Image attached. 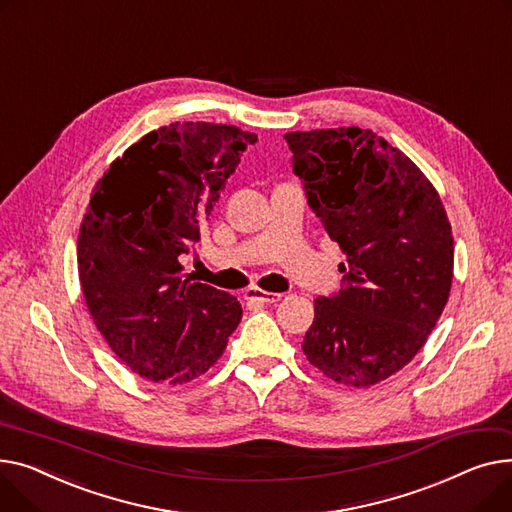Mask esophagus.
Returning a JSON list of instances; mask_svg holds the SVG:
<instances>
[{"mask_svg":"<svg viewBox=\"0 0 512 512\" xmlns=\"http://www.w3.org/2000/svg\"><path fill=\"white\" fill-rule=\"evenodd\" d=\"M281 293H270V291H262V289H248L246 291V299H250V302H258V304H277L281 302Z\"/></svg>","mask_w":512,"mask_h":512,"instance_id":"1","label":"esophagus"}]
</instances>
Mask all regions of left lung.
I'll return each mask as SVG.
<instances>
[{
	"mask_svg": "<svg viewBox=\"0 0 512 512\" xmlns=\"http://www.w3.org/2000/svg\"><path fill=\"white\" fill-rule=\"evenodd\" d=\"M308 206L347 262L341 289L314 302L308 362L370 386L424 347L453 283V233L426 175L372 130L285 134Z\"/></svg>",
	"mask_w": 512,
	"mask_h": 512,
	"instance_id": "8db88e82",
	"label": "left lung"
}]
</instances>
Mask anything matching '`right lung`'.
Here are the masks:
<instances>
[{
	"label": "right lung",
	"instance_id": "obj_1",
	"mask_svg": "<svg viewBox=\"0 0 512 512\" xmlns=\"http://www.w3.org/2000/svg\"><path fill=\"white\" fill-rule=\"evenodd\" d=\"M256 142L235 126L177 122L132 144L99 179L78 235L80 285L103 339L142 378H198L242 320L233 295L179 275V258Z\"/></svg>",
	"mask_w": 512,
	"mask_h": 512
}]
</instances>
